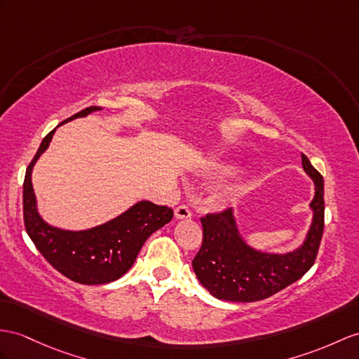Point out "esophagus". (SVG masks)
Returning <instances> with one entry per match:
<instances>
[{
    "instance_id": "esophagus-1",
    "label": "esophagus",
    "mask_w": 359,
    "mask_h": 359,
    "mask_svg": "<svg viewBox=\"0 0 359 359\" xmlns=\"http://www.w3.org/2000/svg\"><path fill=\"white\" fill-rule=\"evenodd\" d=\"M175 217H177V219H190L191 210L189 208V205L181 204L177 208H175Z\"/></svg>"
}]
</instances>
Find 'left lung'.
<instances>
[{
    "instance_id": "left-lung-1",
    "label": "left lung",
    "mask_w": 359,
    "mask_h": 359,
    "mask_svg": "<svg viewBox=\"0 0 359 359\" xmlns=\"http://www.w3.org/2000/svg\"><path fill=\"white\" fill-rule=\"evenodd\" d=\"M304 172L316 182L311 208L313 221L303 247L290 255H266L241 239L230 208L201 216L203 245L191 265L205 290L219 300L259 302L302 278L316 264L325 230V182L308 156L302 154Z\"/></svg>"
}]
</instances>
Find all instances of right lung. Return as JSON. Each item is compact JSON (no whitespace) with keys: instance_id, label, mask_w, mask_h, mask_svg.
I'll return each mask as SVG.
<instances>
[{"instance_id":"obj_1","label":"right lung","mask_w":359,"mask_h":359,"mask_svg":"<svg viewBox=\"0 0 359 359\" xmlns=\"http://www.w3.org/2000/svg\"><path fill=\"white\" fill-rule=\"evenodd\" d=\"M99 109L102 108H85L72 118L83 117ZM55 130L43 137L36 155L25 170L22 186L25 231L48 264L69 280L82 285H103L117 280L134 265L146 239L172 221L173 210L142 201L116 219L85 231H65L43 222L36 212L32 169L39 155L48 147Z\"/></svg>"}]
</instances>
